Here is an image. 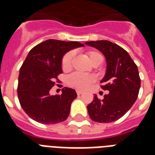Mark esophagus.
I'll return each mask as SVG.
<instances>
[{
  "instance_id": "obj_1",
  "label": "esophagus",
  "mask_w": 155,
  "mask_h": 155,
  "mask_svg": "<svg viewBox=\"0 0 155 155\" xmlns=\"http://www.w3.org/2000/svg\"><path fill=\"white\" fill-rule=\"evenodd\" d=\"M76 93H77V95H81L83 93V92L81 90H76Z\"/></svg>"
}]
</instances>
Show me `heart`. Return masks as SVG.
<instances>
[{
	"mask_svg": "<svg viewBox=\"0 0 155 155\" xmlns=\"http://www.w3.org/2000/svg\"><path fill=\"white\" fill-rule=\"evenodd\" d=\"M74 57V53L70 51L67 53L62 60V68L63 71H68L71 68V63ZM87 57L92 64L101 63L103 61V56L100 52L96 51H89L87 52ZM94 77L91 75H85L81 73H73L68 78V84L78 89H85L94 81Z\"/></svg>",
	"mask_w": 155,
	"mask_h": 155,
	"instance_id": "obj_1",
	"label": "heart"
}]
</instances>
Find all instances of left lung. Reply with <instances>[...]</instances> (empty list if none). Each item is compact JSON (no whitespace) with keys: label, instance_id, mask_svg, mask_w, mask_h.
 Instances as JSON below:
<instances>
[{"label":"left lung","instance_id":"obj_1","mask_svg":"<svg viewBox=\"0 0 155 155\" xmlns=\"http://www.w3.org/2000/svg\"><path fill=\"white\" fill-rule=\"evenodd\" d=\"M103 54L106 59V72L101 83L109 93L102 101L95 95L87 105L90 118L101 123L113 122L125 115L136 101L141 80L137 65L128 52L120 46L107 41L86 42Z\"/></svg>","mask_w":155,"mask_h":155}]
</instances>
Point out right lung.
Listing matches in <instances>:
<instances>
[{
  "mask_svg": "<svg viewBox=\"0 0 155 155\" xmlns=\"http://www.w3.org/2000/svg\"><path fill=\"white\" fill-rule=\"evenodd\" d=\"M84 46L79 42L49 39L30 50L20 68L18 96L23 110L33 120L51 125L68 118L71 104L77 97L75 91L65 87L61 95L51 96L50 90L63 72V55Z\"/></svg>",
  "mask_w": 155,
  "mask_h": 155,
  "instance_id": "1",
  "label": "right lung"
}]
</instances>
